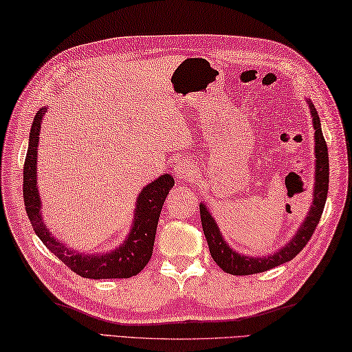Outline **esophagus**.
<instances>
[{
	"instance_id": "esophagus-1",
	"label": "esophagus",
	"mask_w": 352,
	"mask_h": 352,
	"mask_svg": "<svg viewBox=\"0 0 352 352\" xmlns=\"http://www.w3.org/2000/svg\"><path fill=\"white\" fill-rule=\"evenodd\" d=\"M175 175L181 179V181H191L195 177L196 168L190 161H181L175 165Z\"/></svg>"
}]
</instances>
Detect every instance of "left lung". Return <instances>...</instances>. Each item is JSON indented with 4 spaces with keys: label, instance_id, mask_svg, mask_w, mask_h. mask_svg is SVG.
Wrapping results in <instances>:
<instances>
[{
    "label": "left lung",
    "instance_id": "1",
    "mask_svg": "<svg viewBox=\"0 0 352 352\" xmlns=\"http://www.w3.org/2000/svg\"><path fill=\"white\" fill-rule=\"evenodd\" d=\"M311 116H313V125H314V153H316V182H314V191H313V204L308 211L307 217H305L300 228L291 241L277 250L274 254L271 256H262V257H253L239 254L237 251L230 248V245L225 242V239L221 234L216 221L211 216L207 208V205L201 204L199 210H201V221H202V230L205 239H207L211 257L214 262L221 267L223 271L233 276H248V274H257L268 271L271 268L279 267V265L289 262L303 250L305 245L308 243L311 236L314 234V230L319 223L324 202H327L328 196V184H329V159H328V147L324 142V138L320 127V118L314 104L308 101Z\"/></svg>",
    "mask_w": 352,
    "mask_h": 352
}]
</instances>
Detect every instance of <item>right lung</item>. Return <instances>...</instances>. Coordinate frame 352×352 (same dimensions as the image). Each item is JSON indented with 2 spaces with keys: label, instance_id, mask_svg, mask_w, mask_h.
<instances>
[{
  "label": "right lung",
  "instance_id": "right-lung-1",
  "mask_svg": "<svg viewBox=\"0 0 352 352\" xmlns=\"http://www.w3.org/2000/svg\"><path fill=\"white\" fill-rule=\"evenodd\" d=\"M45 110L47 109H39L33 119L29 148L24 162L23 195L25 211H28L33 230L45 247L59 261L67 265L73 273L87 277V279H129L131 276H136L145 268L153 253L159 214H161L165 197L175 185L173 176L162 175L142 188L136 201L135 221L130 233L116 250L104 254L76 253L75 250H70L67 245L58 241L50 233L41 217V199H39L36 187V150Z\"/></svg>",
  "mask_w": 352,
  "mask_h": 352
}]
</instances>
